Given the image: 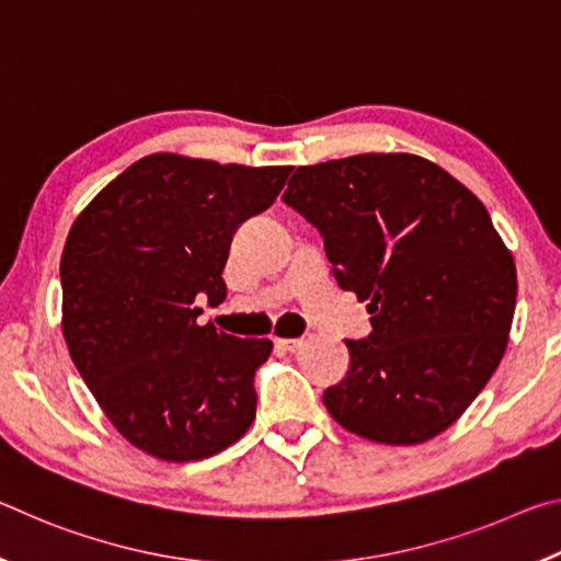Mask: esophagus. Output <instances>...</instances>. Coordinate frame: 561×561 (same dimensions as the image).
<instances>
[{
    "instance_id": "esophagus-1",
    "label": "esophagus",
    "mask_w": 561,
    "mask_h": 561,
    "mask_svg": "<svg viewBox=\"0 0 561 561\" xmlns=\"http://www.w3.org/2000/svg\"><path fill=\"white\" fill-rule=\"evenodd\" d=\"M277 341V346L284 351H297L304 346V339H274Z\"/></svg>"
}]
</instances>
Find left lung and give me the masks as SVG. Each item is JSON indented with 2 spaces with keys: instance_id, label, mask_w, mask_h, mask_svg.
Wrapping results in <instances>:
<instances>
[{
  "instance_id": "left-lung-1",
  "label": "left lung",
  "mask_w": 561,
  "mask_h": 561,
  "mask_svg": "<svg viewBox=\"0 0 561 561\" xmlns=\"http://www.w3.org/2000/svg\"><path fill=\"white\" fill-rule=\"evenodd\" d=\"M282 201L321 232L339 287L371 314L324 393L331 417L383 445L448 431L495 374L515 317V260L485 205L413 153L301 165Z\"/></svg>"
}]
</instances>
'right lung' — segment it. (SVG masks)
Listing matches in <instances>:
<instances>
[{
    "label": "right lung",
    "mask_w": 561,
    "mask_h": 561,
    "mask_svg": "<svg viewBox=\"0 0 561 561\" xmlns=\"http://www.w3.org/2000/svg\"><path fill=\"white\" fill-rule=\"evenodd\" d=\"M291 165L146 156L83 207L61 254L71 360L123 438L165 462L222 453L257 411L270 339L197 324L222 301L237 227L277 201Z\"/></svg>",
    "instance_id": "obj_1"
}]
</instances>
